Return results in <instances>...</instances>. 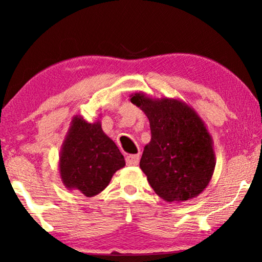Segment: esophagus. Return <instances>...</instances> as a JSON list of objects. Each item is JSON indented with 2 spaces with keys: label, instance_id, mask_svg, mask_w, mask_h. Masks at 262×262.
Returning a JSON list of instances; mask_svg holds the SVG:
<instances>
[{
  "label": "esophagus",
  "instance_id": "34e87169",
  "mask_svg": "<svg viewBox=\"0 0 262 262\" xmlns=\"http://www.w3.org/2000/svg\"><path fill=\"white\" fill-rule=\"evenodd\" d=\"M126 163L128 166H137L139 163V155H127L126 156Z\"/></svg>",
  "mask_w": 262,
  "mask_h": 262
}]
</instances>
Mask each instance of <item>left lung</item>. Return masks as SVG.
<instances>
[{
	"label": "left lung",
	"mask_w": 262,
	"mask_h": 262,
	"mask_svg": "<svg viewBox=\"0 0 262 262\" xmlns=\"http://www.w3.org/2000/svg\"><path fill=\"white\" fill-rule=\"evenodd\" d=\"M130 98L150 123L151 139L139 162L150 186L168 203L198 196L216 166L212 137L202 118L179 99L151 98L142 92Z\"/></svg>",
	"instance_id": "1"
}]
</instances>
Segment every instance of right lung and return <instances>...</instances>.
I'll return each mask as SVG.
<instances>
[{
    "label": "right lung",
    "mask_w": 262,
    "mask_h": 262,
    "mask_svg": "<svg viewBox=\"0 0 262 262\" xmlns=\"http://www.w3.org/2000/svg\"><path fill=\"white\" fill-rule=\"evenodd\" d=\"M125 166L124 156L102 131L101 123H88L75 116L59 154V175L70 191L94 196L108 186L117 170Z\"/></svg>",
    "instance_id": "obj_1"
}]
</instances>
